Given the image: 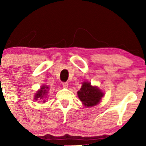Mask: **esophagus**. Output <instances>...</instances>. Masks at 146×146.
I'll list each match as a JSON object with an SVG mask.
<instances>
[{"label":"esophagus","instance_id":"34e87169","mask_svg":"<svg viewBox=\"0 0 146 146\" xmlns=\"http://www.w3.org/2000/svg\"><path fill=\"white\" fill-rule=\"evenodd\" d=\"M62 86L64 87H65V88H67L68 86V84L67 82H62Z\"/></svg>","mask_w":146,"mask_h":146}]
</instances>
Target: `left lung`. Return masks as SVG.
<instances>
[{"label": "left lung", "instance_id": "obj_1", "mask_svg": "<svg viewBox=\"0 0 146 146\" xmlns=\"http://www.w3.org/2000/svg\"><path fill=\"white\" fill-rule=\"evenodd\" d=\"M80 101L85 106L97 105L101 100L104 93L97 87L92 86L89 82H84L82 86L78 92Z\"/></svg>", "mask_w": 146, "mask_h": 146}]
</instances>
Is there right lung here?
Masks as SVG:
<instances>
[{
	"label": "right lung",
	"mask_w": 146,
	"mask_h": 146,
	"mask_svg": "<svg viewBox=\"0 0 146 146\" xmlns=\"http://www.w3.org/2000/svg\"><path fill=\"white\" fill-rule=\"evenodd\" d=\"M48 89V87L47 86H42L41 89L39 91H38V93L36 94V96H35L36 98H35V99H36V100H38V98L42 99V98H44V95H46V93H47ZM43 102H44V101Z\"/></svg>",
	"instance_id": "obj_1"
}]
</instances>
